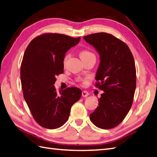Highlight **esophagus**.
Here are the masks:
<instances>
[{"mask_svg": "<svg viewBox=\"0 0 157 157\" xmlns=\"http://www.w3.org/2000/svg\"><path fill=\"white\" fill-rule=\"evenodd\" d=\"M89 93H88V92H86V91H82V96L83 97H86L87 96H89Z\"/></svg>", "mask_w": 157, "mask_h": 157, "instance_id": "obj_1", "label": "esophagus"}]
</instances>
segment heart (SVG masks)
<instances>
[{
	"label": "heart",
	"instance_id": "1",
	"mask_svg": "<svg viewBox=\"0 0 157 157\" xmlns=\"http://www.w3.org/2000/svg\"><path fill=\"white\" fill-rule=\"evenodd\" d=\"M94 56V55L93 54V53H92L91 52L89 51H86V50H85V51H82L81 54H80V56H81V59H87L89 58V57H90V56ZM67 56L65 57V59H64V63H65V61L67 60Z\"/></svg>",
	"mask_w": 157,
	"mask_h": 157
}]
</instances>
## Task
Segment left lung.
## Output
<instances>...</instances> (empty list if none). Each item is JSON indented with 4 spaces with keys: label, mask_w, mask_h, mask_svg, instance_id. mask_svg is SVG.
I'll return each mask as SVG.
<instances>
[{
    "label": "left lung",
    "mask_w": 157,
    "mask_h": 157,
    "mask_svg": "<svg viewBox=\"0 0 157 157\" xmlns=\"http://www.w3.org/2000/svg\"><path fill=\"white\" fill-rule=\"evenodd\" d=\"M83 39L100 56L95 79L98 81L96 86L104 92L90 120L98 128H112L124 120L132 104L136 79L135 60L128 46L112 34L98 33Z\"/></svg>",
    "instance_id": "obj_1"
}]
</instances>
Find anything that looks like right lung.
<instances>
[{"label": "right lung", "instance_id": "obj_1", "mask_svg": "<svg viewBox=\"0 0 157 157\" xmlns=\"http://www.w3.org/2000/svg\"><path fill=\"white\" fill-rule=\"evenodd\" d=\"M81 37L47 33L34 39L26 48L21 67L24 98L36 123L46 128L60 127L68 120L71 106L81 97L76 87L57 92L56 76L62 74L66 52Z\"/></svg>", "mask_w": 157, "mask_h": 157}]
</instances>
